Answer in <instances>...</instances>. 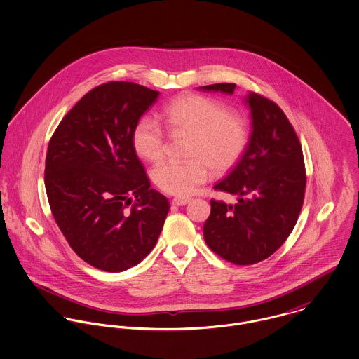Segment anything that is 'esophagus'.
I'll list each match as a JSON object with an SVG mask.
<instances>
[{
	"label": "esophagus",
	"instance_id": "esophagus-1",
	"mask_svg": "<svg viewBox=\"0 0 359 359\" xmlns=\"http://www.w3.org/2000/svg\"><path fill=\"white\" fill-rule=\"evenodd\" d=\"M191 202V199L189 198H174L172 201H171V205H188Z\"/></svg>",
	"mask_w": 359,
	"mask_h": 359
}]
</instances>
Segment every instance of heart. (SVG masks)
<instances>
[{"instance_id": "b5f03b06", "label": "heart", "mask_w": 359, "mask_h": 359, "mask_svg": "<svg viewBox=\"0 0 359 359\" xmlns=\"http://www.w3.org/2000/svg\"><path fill=\"white\" fill-rule=\"evenodd\" d=\"M164 118L174 135H192L188 161L164 160L151 172L156 187L168 195L192 194L212 172L232 170L245 154L249 133L245 120L228 111L218 101L203 95H184L164 107ZM133 145L145 160L157 161L165 154L167 135L161 124L151 116L138 120L133 133Z\"/></svg>"}]
</instances>
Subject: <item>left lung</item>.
<instances>
[{
	"label": "left lung",
	"instance_id": "8db88e82",
	"mask_svg": "<svg viewBox=\"0 0 359 359\" xmlns=\"http://www.w3.org/2000/svg\"><path fill=\"white\" fill-rule=\"evenodd\" d=\"M232 95L236 84L199 87ZM250 137L245 154L214 189L236 195L238 203L211 201L203 226L207 246L238 265L256 264L273 255L292 233L306 192L302 145L276 103L248 93Z\"/></svg>",
	"mask_w": 359,
	"mask_h": 359
}]
</instances>
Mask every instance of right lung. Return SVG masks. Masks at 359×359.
I'll return each mask as SVG.
<instances>
[{
  "instance_id": "1",
  "label": "right lung",
  "mask_w": 359,
  "mask_h": 359,
  "mask_svg": "<svg viewBox=\"0 0 359 359\" xmlns=\"http://www.w3.org/2000/svg\"><path fill=\"white\" fill-rule=\"evenodd\" d=\"M158 95L128 81L102 84L70 109L50 141L46 189L53 218L76 255L98 269L121 272L141 262L170 210L133 145L138 120Z\"/></svg>"
}]
</instances>
